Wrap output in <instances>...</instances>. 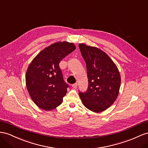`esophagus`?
Returning <instances> with one entry per match:
<instances>
[{
	"instance_id": "34e87169",
	"label": "esophagus",
	"mask_w": 148,
	"mask_h": 148,
	"mask_svg": "<svg viewBox=\"0 0 148 148\" xmlns=\"http://www.w3.org/2000/svg\"><path fill=\"white\" fill-rule=\"evenodd\" d=\"M77 86V83H75V84L72 85V87H73V88H75Z\"/></svg>"
}]
</instances>
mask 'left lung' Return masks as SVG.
I'll return each instance as SVG.
<instances>
[{
    "mask_svg": "<svg viewBox=\"0 0 148 148\" xmlns=\"http://www.w3.org/2000/svg\"><path fill=\"white\" fill-rule=\"evenodd\" d=\"M88 72L89 86L79 96L84 106L94 112L106 110L116 100L119 92L121 75L109 56L96 47L79 44Z\"/></svg>",
    "mask_w": 148,
    "mask_h": 148,
    "instance_id": "8db88e82",
    "label": "left lung"
}]
</instances>
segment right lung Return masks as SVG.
<instances>
[{"instance_id":"1","label":"right lung","mask_w":148,"mask_h":148,"mask_svg":"<svg viewBox=\"0 0 148 148\" xmlns=\"http://www.w3.org/2000/svg\"><path fill=\"white\" fill-rule=\"evenodd\" d=\"M75 48L74 43L56 42L42 50L30 63L25 75L26 87L39 108L51 111L61 104L68 85L63 80L59 64Z\"/></svg>"}]
</instances>
